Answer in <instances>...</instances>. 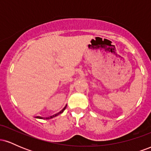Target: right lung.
Segmentation results:
<instances>
[{"instance_id":"add662e5","label":"right lung","mask_w":151,"mask_h":151,"mask_svg":"<svg viewBox=\"0 0 151 151\" xmlns=\"http://www.w3.org/2000/svg\"><path fill=\"white\" fill-rule=\"evenodd\" d=\"M66 107H67V105L65 106V107H64V109H62V111H60V112H59V113H58V114H54V115H52V116H50V117H47V118H45L46 119H52V118H54V117H55V116H58L59 114H62V112L64 111L65 110V109H66ZM36 118H37V119H44V118L43 117H41V116H36Z\"/></svg>"}]
</instances>
